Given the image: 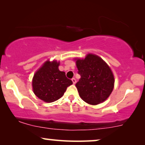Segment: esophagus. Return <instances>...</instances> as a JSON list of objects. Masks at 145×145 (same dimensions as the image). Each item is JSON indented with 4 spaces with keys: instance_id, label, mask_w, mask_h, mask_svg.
I'll list each match as a JSON object with an SVG mask.
<instances>
[{
    "instance_id": "esophagus-1",
    "label": "esophagus",
    "mask_w": 145,
    "mask_h": 145,
    "mask_svg": "<svg viewBox=\"0 0 145 145\" xmlns=\"http://www.w3.org/2000/svg\"><path fill=\"white\" fill-rule=\"evenodd\" d=\"M72 82H73V84H75V83L76 82V79H75L74 78H72Z\"/></svg>"
}]
</instances>
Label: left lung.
Returning a JSON list of instances; mask_svg holds the SVG:
<instances>
[{"instance_id":"obj_1","label":"left lung","mask_w":145,"mask_h":145,"mask_svg":"<svg viewBox=\"0 0 145 145\" xmlns=\"http://www.w3.org/2000/svg\"><path fill=\"white\" fill-rule=\"evenodd\" d=\"M76 63L81 78L75 86L82 100L92 105L106 100L114 89L115 82L108 65L92 54H88L84 59H77Z\"/></svg>"}]
</instances>
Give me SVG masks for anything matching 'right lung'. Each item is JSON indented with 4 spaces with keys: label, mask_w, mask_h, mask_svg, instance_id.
<instances>
[{
    "label": "right lung",
    "mask_w": 145,
    "mask_h": 145,
    "mask_svg": "<svg viewBox=\"0 0 145 145\" xmlns=\"http://www.w3.org/2000/svg\"><path fill=\"white\" fill-rule=\"evenodd\" d=\"M59 63L47 61L35 72L32 80L33 90L45 102H55L61 98L67 88L72 84L65 72L59 70Z\"/></svg>",
    "instance_id": "obj_1"
}]
</instances>
